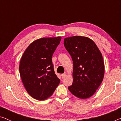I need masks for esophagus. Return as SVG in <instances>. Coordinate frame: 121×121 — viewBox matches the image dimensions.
I'll use <instances>...</instances> for the list:
<instances>
[{
	"label": "esophagus",
	"instance_id": "34e87169",
	"mask_svg": "<svg viewBox=\"0 0 121 121\" xmlns=\"http://www.w3.org/2000/svg\"><path fill=\"white\" fill-rule=\"evenodd\" d=\"M61 76H62V78L63 79V78H65V77H66V74L65 73H63V74H62V75H61Z\"/></svg>",
	"mask_w": 121,
	"mask_h": 121
}]
</instances>
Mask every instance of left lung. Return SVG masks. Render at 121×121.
Returning <instances> with one entry per match:
<instances>
[{"mask_svg": "<svg viewBox=\"0 0 121 121\" xmlns=\"http://www.w3.org/2000/svg\"><path fill=\"white\" fill-rule=\"evenodd\" d=\"M64 45L73 62V82L69 90L78 98H89L104 79L105 66L101 53L92 39L83 36L65 38Z\"/></svg>", "mask_w": 121, "mask_h": 121, "instance_id": "1", "label": "left lung"}]
</instances>
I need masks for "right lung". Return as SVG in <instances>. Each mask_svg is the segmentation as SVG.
I'll list each match as a JSON object with an SVG mask.
<instances>
[{"mask_svg":"<svg viewBox=\"0 0 121 121\" xmlns=\"http://www.w3.org/2000/svg\"><path fill=\"white\" fill-rule=\"evenodd\" d=\"M61 39L47 37L34 41L21 58L19 71L23 84L29 95L37 100L50 97L60 82L52 58Z\"/></svg>","mask_w":121,"mask_h":121,"instance_id":"right-lung-1","label":"right lung"}]
</instances>
